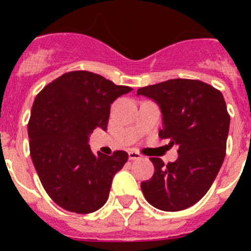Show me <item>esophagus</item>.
Wrapping results in <instances>:
<instances>
[{
  "instance_id": "esophagus-1",
  "label": "esophagus",
  "mask_w": 251,
  "mask_h": 251,
  "mask_svg": "<svg viewBox=\"0 0 251 251\" xmlns=\"http://www.w3.org/2000/svg\"><path fill=\"white\" fill-rule=\"evenodd\" d=\"M128 157H129V159H139L142 157L141 153L136 152V151H129L128 152Z\"/></svg>"
}]
</instances>
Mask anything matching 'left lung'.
<instances>
[{
  "mask_svg": "<svg viewBox=\"0 0 251 251\" xmlns=\"http://www.w3.org/2000/svg\"><path fill=\"white\" fill-rule=\"evenodd\" d=\"M159 105L158 136L178 146V158H150L154 174L141 183L146 200L162 211H181L202 199L226 154L230 115L220 90L200 80L171 79L137 90Z\"/></svg>",
  "mask_w": 251,
  "mask_h": 251,
  "instance_id": "8db88e82",
  "label": "left lung"
}]
</instances>
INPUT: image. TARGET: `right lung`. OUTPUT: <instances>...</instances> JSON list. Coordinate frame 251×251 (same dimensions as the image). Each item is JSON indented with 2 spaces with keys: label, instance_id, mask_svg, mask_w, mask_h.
I'll list each match as a JSON object with an SVG mask.
<instances>
[{
  "label": "right lung",
  "instance_id": "obj_1",
  "mask_svg": "<svg viewBox=\"0 0 251 251\" xmlns=\"http://www.w3.org/2000/svg\"><path fill=\"white\" fill-rule=\"evenodd\" d=\"M130 90L101 75L76 70L36 95L27 126L31 159L45 191L64 210L90 214L108 200L113 177L128 153L94 154L88 139L95 128L106 130L110 104Z\"/></svg>",
  "mask_w": 251,
  "mask_h": 251
}]
</instances>
